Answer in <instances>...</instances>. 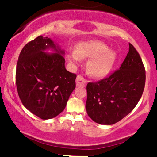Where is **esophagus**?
Listing matches in <instances>:
<instances>
[{
	"label": "esophagus",
	"instance_id": "1",
	"mask_svg": "<svg viewBox=\"0 0 157 157\" xmlns=\"http://www.w3.org/2000/svg\"><path fill=\"white\" fill-rule=\"evenodd\" d=\"M86 80H85L82 75H77V79H76L77 86H82V87H83V86H86Z\"/></svg>",
	"mask_w": 157,
	"mask_h": 157
}]
</instances>
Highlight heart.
<instances>
[{"mask_svg":"<svg viewBox=\"0 0 157 157\" xmlns=\"http://www.w3.org/2000/svg\"><path fill=\"white\" fill-rule=\"evenodd\" d=\"M68 57L72 62H78L80 58H90L87 63L88 72L92 77L100 78L107 76L113 69L117 55L100 41L88 40L79 43L75 52Z\"/></svg>","mask_w":157,"mask_h":157,"instance_id":"1","label":"heart"}]
</instances>
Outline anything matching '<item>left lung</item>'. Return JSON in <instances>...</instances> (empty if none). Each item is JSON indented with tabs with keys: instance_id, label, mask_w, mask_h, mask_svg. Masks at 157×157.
Returning <instances> with one entry per match:
<instances>
[{
	"instance_id": "1",
	"label": "left lung",
	"mask_w": 157,
	"mask_h": 157,
	"mask_svg": "<svg viewBox=\"0 0 157 157\" xmlns=\"http://www.w3.org/2000/svg\"><path fill=\"white\" fill-rule=\"evenodd\" d=\"M145 84V69L140 54L131 44L120 66L109 76L86 86V109L89 117L102 125H112L137 105Z\"/></svg>"
}]
</instances>
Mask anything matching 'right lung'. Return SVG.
Instances as JSON below:
<instances>
[{
    "instance_id": "right-lung-1",
    "label": "right lung",
    "mask_w": 157,
    "mask_h": 157,
    "mask_svg": "<svg viewBox=\"0 0 157 157\" xmlns=\"http://www.w3.org/2000/svg\"><path fill=\"white\" fill-rule=\"evenodd\" d=\"M49 48L57 53L44 52ZM63 55L51 39L41 35L20 53L15 74L17 93L23 105L42 120L60 114L76 87L77 75L66 69Z\"/></svg>"
}]
</instances>
